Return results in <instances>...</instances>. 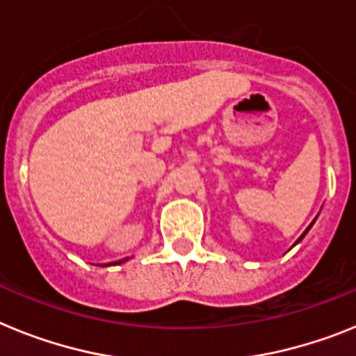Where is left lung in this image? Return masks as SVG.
<instances>
[{
    "instance_id": "obj_1",
    "label": "left lung",
    "mask_w": 356,
    "mask_h": 356,
    "mask_svg": "<svg viewBox=\"0 0 356 356\" xmlns=\"http://www.w3.org/2000/svg\"><path fill=\"white\" fill-rule=\"evenodd\" d=\"M314 222H316V219H314V221H312V222H310V226H308V228H307V229H305L303 234H301V237H300V238H298V241H296V244H298V242H301V238H303V237H305V235H307V234H308V229L312 228V225H314ZM296 244H294V246H296Z\"/></svg>"
}]
</instances>
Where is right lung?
I'll return each mask as SVG.
<instances>
[{
  "instance_id": "right-lung-1",
  "label": "right lung",
  "mask_w": 356,
  "mask_h": 356,
  "mask_svg": "<svg viewBox=\"0 0 356 356\" xmlns=\"http://www.w3.org/2000/svg\"><path fill=\"white\" fill-rule=\"evenodd\" d=\"M128 259H122V260H118V262H112V264H105V266H119V264H122V262H127Z\"/></svg>"
}]
</instances>
